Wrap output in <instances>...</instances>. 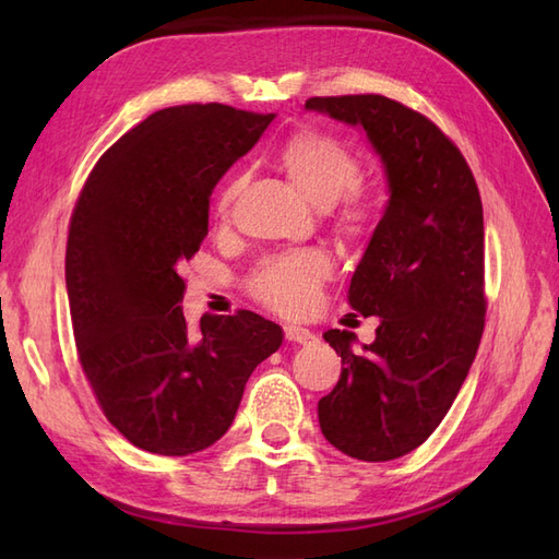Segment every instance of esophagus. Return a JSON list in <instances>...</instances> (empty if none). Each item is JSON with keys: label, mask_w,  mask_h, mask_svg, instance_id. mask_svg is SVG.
<instances>
[{"label": "esophagus", "mask_w": 559, "mask_h": 559, "mask_svg": "<svg viewBox=\"0 0 559 559\" xmlns=\"http://www.w3.org/2000/svg\"><path fill=\"white\" fill-rule=\"evenodd\" d=\"M284 335H286V341L298 343V345L314 343V333L308 331V329H302V326H286V329H284Z\"/></svg>", "instance_id": "esophagus-1"}]
</instances>
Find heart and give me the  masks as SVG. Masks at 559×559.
Returning a JSON list of instances; mask_svg holds the SVG:
<instances>
[{
	"mask_svg": "<svg viewBox=\"0 0 559 559\" xmlns=\"http://www.w3.org/2000/svg\"><path fill=\"white\" fill-rule=\"evenodd\" d=\"M284 173L296 189L317 207H331L343 195L337 226L347 235H359L373 218V205L361 193L352 191L359 183L361 163L352 151L329 134L302 132L280 151ZM245 173L233 175L216 195L218 216H228L235 198L245 186ZM331 275V261L321 249H292L267 257L251 275V294L263 306L282 314L308 312L319 296L321 284Z\"/></svg>",
	"mask_w": 559,
	"mask_h": 559,
	"instance_id": "1",
	"label": "heart"
}]
</instances>
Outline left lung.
I'll use <instances>...</instances> for the list:
<instances>
[{
    "label": "left lung",
    "mask_w": 559,
    "mask_h": 559,
    "mask_svg": "<svg viewBox=\"0 0 559 559\" xmlns=\"http://www.w3.org/2000/svg\"><path fill=\"white\" fill-rule=\"evenodd\" d=\"M308 111L361 128L389 200L347 300L376 314V341L324 333L343 373L319 401L326 441L361 462L419 448L441 425L485 326L483 202L464 156L427 116L382 95L310 97Z\"/></svg>",
    "instance_id": "8db88e82"
}]
</instances>
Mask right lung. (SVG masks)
I'll return each mask as SVG.
<instances>
[{
    "mask_svg": "<svg viewBox=\"0 0 559 559\" xmlns=\"http://www.w3.org/2000/svg\"><path fill=\"white\" fill-rule=\"evenodd\" d=\"M273 118L216 103L160 109L105 151L76 200L64 282L79 361L107 419L146 452L214 445L253 368L282 345L257 312L191 329L179 306L214 186Z\"/></svg>",
    "mask_w": 559,
    "mask_h": 559,
    "instance_id": "right-lung-1",
    "label": "right lung"
}]
</instances>
